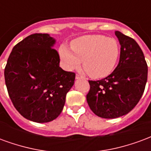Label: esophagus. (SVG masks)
<instances>
[{
	"label": "esophagus",
	"mask_w": 151,
	"mask_h": 151,
	"mask_svg": "<svg viewBox=\"0 0 151 151\" xmlns=\"http://www.w3.org/2000/svg\"><path fill=\"white\" fill-rule=\"evenodd\" d=\"M80 78H83V76H81L80 75L76 74V79H80Z\"/></svg>",
	"instance_id": "obj_1"
}]
</instances>
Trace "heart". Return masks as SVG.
Instances as JSON below:
<instances>
[{"label": "heart", "mask_w": 151, "mask_h": 151, "mask_svg": "<svg viewBox=\"0 0 151 151\" xmlns=\"http://www.w3.org/2000/svg\"><path fill=\"white\" fill-rule=\"evenodd\" d=\"M120 55L119 44L104 35H85L75 39L71 48L59 47V56L65 69L71 71L83 61V68L94 79L109 76L115 68Z\"/></svg>", "instance_id": "heart-1"}]
</instances>
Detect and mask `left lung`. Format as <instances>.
<instances>
[{
  "instance_id": "1",
  "label": "left lung",
  "mask_w": 151,
  "mask_h": 151,
  "mask_svg": "<svg viewBox=\"0 0 151 151\" xmlns=\"http://www.w3.org/2000/svg\"><path fill=\"white\" fill-rule=\"evenodd\" d=\"M121 44L119 63L109 76L88 80L87 101L91 110L102 118H116L134 109L143 94L148 68L145 56L134 38L115 32Z\"/></svg>"
}]
</instances>
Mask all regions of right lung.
Wrapping results in <instances>:
<instances>
[{"instance_id": "1", "label": "right lung", "mask_w": 151, "mask_h": 151, "mask_svg": "<svg viewBox=\"0 0 151 151\" xmlns=\"http://www.w3.org/2000/svg\"><path fill=\"white\" fill-rule=\"evenodd\" d=\"M55 40L47 34H33L15 45L5 68L8 93L18 113L32 122L57 118L76 74L59 67Z\"/></svg>"}]
</instances>
